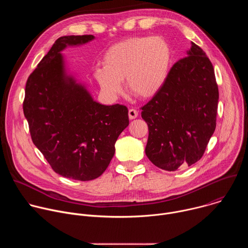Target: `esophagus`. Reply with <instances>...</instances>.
<instances>
[{
	"label": "esophagus",
	"mask_w": 248,
	"mask_h": 248,
	"mask_svg": "<svg viewBox=\"0 0 248 248\" xmlns=\"http://www.w3.org/2000/svg\"><path fill=\"white\" fill-rule=\"evenodd\" d=\"M128 117L130 120H134L138 117V111L135 109H129L128 110Z\"/></svg>",
	"instance_id": "1"
}]
</instances>
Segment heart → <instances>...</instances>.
I'll use <instances>...</instances> for the list:
<instances>
[{"label":"heart","instance_id":"obj_1","mask_svg":"<svg viewBox=\"0 0 248 248\" xmlns=\"http://www.w3.org/2000/svg\"><path fill=\"white\" fill-rule=\"evenodd\" d=\"M172 51L162 37H130L112 45L102 58L103 67L95 70L102 91L111 98L119 96L123 81L128 91L149 99L165 85L171 67Z\"/></svg>","mask_w":248,"mask_h":248}]
</instances>
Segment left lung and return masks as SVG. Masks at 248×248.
<instances>
[{
    "instance_id": "obj_1",
    "label": "left lung",
    "mask_w": 248,
    "mask_h": 248,
    "mask_svg": "<svg viewBox=\"0 0 248 248\" xmlns=\"http://www.w3.org/2000/svg\"><path fill=\"white\" fill-rule=\"evenodd\" d=\"M187 55L171 66L160 92L140 108L149 130L146 156L169 171L199 161L216 128L219 88L213 64L193 42Z\"/></svg>"
}]
</instances>
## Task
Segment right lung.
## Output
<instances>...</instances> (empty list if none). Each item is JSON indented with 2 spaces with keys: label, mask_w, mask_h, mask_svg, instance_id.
Returning a JSON list of instances; mask_svg holds the SVG:
<instances>
[{
  "label": "right lung",
  "mask_w": 248,
  "mask_h": 248,
  "mask_svg": "<svg viewBox=\"0 0 248 248\" xmlns=\"http://www.w3.org/2000/svg\"><path fill=\"white\" fill-rule=\"evenodd\" d=\"M93 35L62 36L27 78L23 113L31 139L53 170L67 179L95 180L108 168L115 143L128 125L124 105L105 106L65 77L61 51Z\"/></svg>",
  "instance_id": "obj_1"
}]
</instances>
